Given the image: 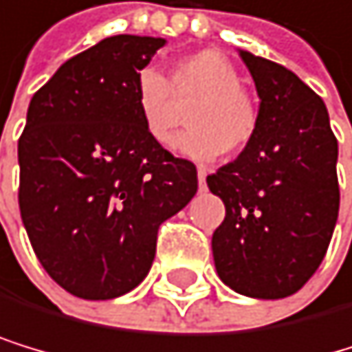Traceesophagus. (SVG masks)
Masks as SVG:
<instances>
[{"label":"esophagus","mask_w":352,"mask_h":352,"mask_svg":"<svg viewBox=\"0 0 352 352\" xmlns=\"http://www.w3.org/2000/svg\"><path fill=\"white\" fill-rule=\"evenodd\" d=\"M198 185H200V189H204V185H206V169H198Z\"/></svg>","instance_id":"1"}]
</instances>
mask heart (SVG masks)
Masks as SVG:
<instances>
[{
    "mask_svg": "<svg viewBox=\"0 0 352 352\" xmlns=\"http://www.w3.org/2000/svg\"><path fill=\"white\" fill-rule=\"evenodd\" d=\"M239 82L235 65L215 50L183 56L174 63L167 80L154 69H143L135 85L143 130L154 143L169 146L183 119L178 104L196 98L187 113L191 128L176 143L180 154L209 163L224 150L241 152L256 133L259 109Z\"/></svg>",
    "mask_w": 352,
    "mask_h": 352,
    "instance_id": "1",
    "label": "heart"
}]
</instances>
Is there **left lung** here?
<instances>
[{"mask_svg":"<svg viewBox=\"0 0 352 352\" xmlns=\"http://www.w3.org/2000/svg\"><path fill=\"white\" fill-rule=\"evenodd\" d=\"M259 96V126L235 161L206 176L226 206L211 246L217 276L250 298L296 294L322 263L338 222V139L302 80L239 50Z\"/></svg>","mask_w":352,"mask_h":352,"instance_id":"1","label":"left lung"}]
</instances>
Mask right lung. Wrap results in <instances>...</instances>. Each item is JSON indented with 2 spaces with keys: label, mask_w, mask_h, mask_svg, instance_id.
Returning a JSON list of instances; mask_svg holds the SVG:
<instances>
[{
  "label": "right lung",
  "mask_w": 352,
  "mask_h": 352,
  "mask_svg": "<svg viewBox=\"0 0 352 352\" xmlns=\"http://www.w3.org/2000/svg\"><path fill=\"white\" fill-rule=\"evenodd\" d=\"M165 38L117 34L69 58L28 109L19 209L45 272L87 300L148 276L156 233L198 191L196 165L154 143L135 85Z\"/></svg>",
  "instance_id": "add662e5"
}]
</instances>
